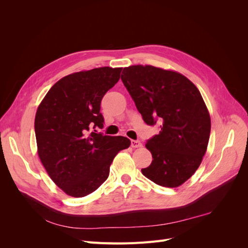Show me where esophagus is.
Masks as SVG:
<instances>
[{"label": "esophagus", "instance_id": "esophagus-1", "mask_svg": "<svg viewBox=\"0 0 248 248\" xmlns=\"http://www.w3.org/2000/svg\"><path fill=\"white\" fill-rule=\"evenodd\" d=\"M131 147H132V148H140V147H141L140 140H131Z\"/></svg>", "mask_w": 248, "mask_h": 248}]
</instances>
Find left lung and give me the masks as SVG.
Listing matches in <instances>:
<instances>
[{"label": "left lung", "mask_w": 248, "mask_h": 248, "mask_svg": "<svg viewBox=\"0 0 248 248\" xmlns=\"http://www.w3.org/2000/svg\"><path fill=\"white\" fill-rule=\"evenodd\" d=\"M121 79L145 123H160L147 140L153 160L142 175L163 187L180 186L200 167L211 131L200 91L182 74L150 65L126 67Z\"/></svg>", "instance_id": "1"}]
</instances>
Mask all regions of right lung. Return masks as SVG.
I'll return each mask as SVG.
<instances>
[{
    "label": "right lung",
    "instance_id": "obj_1",
    "mask_svg": "<svg viewBox=\"0 0 248 248\" xmlns=\"http://www.w3.org/2000/svg\"><path fill=\"white\" fill-rule=\"evenodd\" d=\"M121 70L101 67L69 74L50 88L37 109L39 158L68 196L82 198L95 191L108 179L118 152L130 146L127 138L96 130L104 123L101 100L118 82Z\"/></svg>",
    "mask_w": 248,
    "mask_h": 248
}]
</instances>
